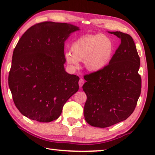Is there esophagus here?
Here are the masks:
<instances>
[{
	"label": "esophagus",
	"instance_id": "34e87169",
	"mask_svg": "<svg viewBox=\"0 0 155 155\" xmlns=\"http://www.w3.org/2000/svg\"><path fill=\"white\" fill-rule=\"evenodd\" d=\"M84 80L81 78V79L79 81V86H80V87H82V86L84 84Z\"/></svg>",
	"mask_w": 155,
	"mask_h": 155
}]
</instances>
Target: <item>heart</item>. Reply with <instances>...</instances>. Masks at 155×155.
<instances>
[{"label": "heart", "mask_w": 155, "mask_h": 155, "mask_svg": "<svg viewBox=\"0 0 155 155\" xmlns=\"http://www.w3.org/2000/svg\"><path fill=\"white\" fill-rule=\"evenodd\" d=\"M114 49V43L106 35H87L79 37L71 43V54L65 53L64 58L67 63L74 68L79 66V61H84L87 69L96 72L108 64Z\"/></svg>", "instance_id": "heart-1"}]
</instances>
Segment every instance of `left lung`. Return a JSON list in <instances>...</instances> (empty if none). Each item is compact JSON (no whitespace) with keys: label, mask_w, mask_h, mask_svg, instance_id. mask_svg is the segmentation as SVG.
Masks as SVG:
<instances>
[{"label":"left lung","mask_w":155,"mask_h":155,"mask_svg":"<svg viewBox=\"0 0 155 155\" xmlns=\"http://www.w3.org/2000/svg\"><path fill=\"white\" fill-rule=\"evenodd\" d=\"M121 40L109 64L84 75L82 88L87 96L84 108L86 121L105 128L129 118L136 106L142 88L138 73L140 59L133 38L120 31L109 32Z\"/></svg>","instance_id":"8db88e82"}]
</instances>
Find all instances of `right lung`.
<instances>
[{"label": "right lung", "instance_id": "1", "mask_svg": "<svg viewBox=\"0 0 155 155\" xmlns=\"http://www.w3.org/2000/svg\"><path fill=\"white\" fill-rule=\"evenodd\" d=\"M78 30L70 24L43 21L19 40L8 82L16 107L26 117L41 123L56 120L79 89V77L64 67V41Z\"/></svg>", "mask_w": 155, "mask_h": 155}]
</instances>
